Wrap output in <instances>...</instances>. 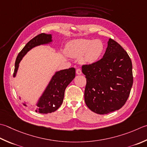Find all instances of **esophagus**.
Instances as JSON below:
<instances>
[{"mask_svg":"<svg viewBox=\"0 0 147 147\" xmlns=\"http://www.w3.org/2000/svg\"><path fill=\"white\" fill-rule=\"evenodd\" d=\"M82 70L80 69H76V74H78V75H80V74H82Z\"/></svg>","mask_w":147,"mask_h":147,"instance_id":"1","label":"esophagus"}]
</instances>
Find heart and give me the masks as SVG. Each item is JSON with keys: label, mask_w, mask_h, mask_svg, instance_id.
Listing matches in <instances>:
<instances>
[{"label": "heart", "mask_w": 147, "mask_h": 147, "mask_svg": "<svg viewBox=\"0 0 147 147\" xmlns=\"http://www.w3.org/2000/svg\"><path fill=\"white\" fill-rule=\"evenodd\" d=\"M104 50L102 42L98 39H78L71 42L66 53L73 58H79L83 64H92L99 59Z\"/></svg>", "instance_id": "b5f03b06"}]
</instances>
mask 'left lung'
<instances>
[{"label":"left lung","instance_id":"left-lung-1","mask_svg":"<svg viewBox=\"0 0 147 147\" xmlns=\"http://www.w3.org/2000/svg\"><path fill=\"white\" fill-rule=\"evenodd\" d=\"M133 66L129 55L110 39L101 59L82 65L87 84L85 102L95 113L108 114L121 108L127 101L133 83Z\"/></svg>","mask_w":147,"mask_h":147}]
</instances>
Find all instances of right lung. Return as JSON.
Returning a JSON list of instances; mask_svg holds the SVG:
<instances>
[{
  "instance_id": "add662e5",
  "label": "right lung",
  "mask_w": 147,
  "mask_h": 147,
  "mask_svg": "<svg viewBox=\"0 0 147 147\" xmlns=\"http://www.w3.org/2000/svg\"><path fill=\"white\" fill-rule=\"evenodd\" d=\"M51 41V34L45 33L39 34L28 41L16 57L13 76H16L19 63L23 57L28 51L36 46L47 44ZM75 75V69L74 67L57 72L37 103V108L36 111L40 113L47 114L56 111L62 104L66 87L74 78ZM24 105L26 106L25 104H24Z\"/></svg>"
}]
</instances>
